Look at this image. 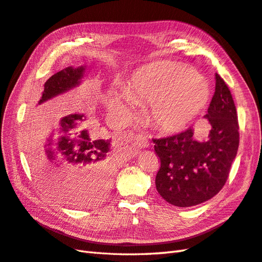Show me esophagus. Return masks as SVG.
I'll list each match as a JSON object with an SVG mask.
<instances>
[{"label":"esophagus","mask_w":262,"mask_h":262,"mask_svg":"<svg viewBox=\"0 0 262 262\" xmlns=\"http://www.w3.org/2000/svg\"><path fill=\"white\" fill-rule=\"evenodd\" d=\"M148 145L149 143L146 137H144L143 135H136L134 146H136L137 148H146V147H148Z\"/></svg>","instance_id":"obj_1"}]
</instances>
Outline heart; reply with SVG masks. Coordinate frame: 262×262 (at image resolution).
Wrapping results in <instances>:
<instances>
[{
	"mask_svg": "<svg viewBox=\"0 0 262 262\" xmlns=\"http://www.w3.org/2000/svg\"><path fill=\"white\" fill-rule=\"evenodd\" d=\"M125 94L110 96V106L129 117L134 105L150 104L148 117L158 130L173 134L187 128L203 112L210 96L206 80L189 67L163 62L137 72L127 84Z\"/></svg>",
	"mask_w": 262,
	"mask_h": 262,
	"instance_id": "heart-1",
	"label": "heart"
}]
</instances>
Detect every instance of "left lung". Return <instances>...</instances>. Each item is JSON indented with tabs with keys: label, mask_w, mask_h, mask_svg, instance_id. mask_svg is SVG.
<instances>
[{
	"label": "left lung",
	"mask_w": 262,
	"mask_h": 262,
	"mask_svg": "<svg viewBox=\"0 0 262 262\" xmlns=\"http://www.w3.org/2000/svg\"><path fill=\"white\" fill-rule=\"evenodd\" d=\"M205 118L208 139L199 142L188 128L176 135L152 138L160 167L156 189L167 203L191 207L223 189L239 146L236 106L225 80L216 73V89Z\"/></svg>",
	"instance_id": "obj_1"
}]
</instances>
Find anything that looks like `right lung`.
<instances>
[{
    "instance_id": "1",
    "label": "right lung",
    "mask_w": 262,
    "mask_h": 262,
    "mask_svg": "<svg viewBox=\"0 0 262 262\" xmlns=\"http://www.w3.org/2000/svg\"><path fill=\"white\" fill-rule=\"evenodd\" d=\"M85 66L67 67L51 76L44 84L38 105L80 83ZM84 114H72L59 122L57 137L52 135L43 149L33 154L32 167L43 189L75 207L102 201L108 192L116 162L111 156V140L99 139L87 129Z\"/></svg>"
}]
</instances>
